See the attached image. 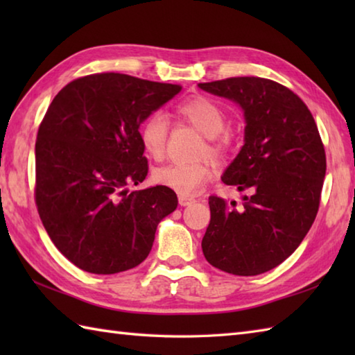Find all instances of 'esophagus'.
<instances>
[{
	"label": "esophagus",
	"instance_id": "esophagus-1",
	"mask_svg": "<svg viewBox=\"0 0 355 355\" xmlns=\"http://www.w3.org/2000/svg\"><path fill=\"white\" fill-rule=\"evenodd\" d=\"M178 202L182 206H191L192 202H195V200L193 198H189V197H184V195H180L178 197Z\"/></svg>",
	"mask_w": 355,
	"mask_h": 355
}]
</instances>
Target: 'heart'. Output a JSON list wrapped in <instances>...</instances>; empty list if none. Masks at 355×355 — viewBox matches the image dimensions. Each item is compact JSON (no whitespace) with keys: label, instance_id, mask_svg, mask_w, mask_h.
<instances>
[{"label":"heart","instance_id":"b5f03b06","mask_svg":"<svg viewBox=\"0 0 355 355\" xmlns=\"http://www.w3.org/2000/svg\"><path fill=\"white\" fill-rule=\"evenodd\" d=\"M175 112L180 120L206 135V145L201 148V154H209L214 158L227 154L232 146V134L224 130L227 125V114L220 103L205 96H193L180 103ZM168 135L169 123L160 112L149 114L139 128L141 148L154 160H162L164 157ZM153 178L157 184L169 187L186 197L197 193L202 184L212 178V168L207 162L171 163L157 168Z\"/></svg>","mask_w":355,"mask_h":355}]
</instances>
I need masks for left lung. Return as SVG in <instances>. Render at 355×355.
<instances>
[{"label":"left lung","instance_id":"8db88e82","mask_svg":"<svg viewBox=\"0 0 355 355\" xmlns=\"http://www.w3.org/2000/svg\"><path fill=\"white\" fill-rule=\"evenodd\" d=\"M198 87L243 108L244 146L223 182L252 192L243 207L209 197L202 253L225 273H266L296 250L318 215L327 172L318 125L302 99L275 80L245 76Z\"/></svg>","mask_w":355,"mask_h":355}]
</instances>
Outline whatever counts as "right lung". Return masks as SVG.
I'll return each instance as SVG.
<instances>
[{"label": "right lung", "instance_id": "add662e5", "mask_svg": "<svg viewBox=\"0 0 355 355\" xmlns=\"http://www.w3.org/2000/svg\"><path fill=\"white\" fill-rule=\"evenodd\" d=\"M182 87L120 73L74 79L45 112L35 145L37 214L80 270L114 275L146 259L157 225L177 209L169 187L128 192L148 175L139 128Z\"/></svg>", "mask_w": 355, "mask_h": 355}]
</instances>
